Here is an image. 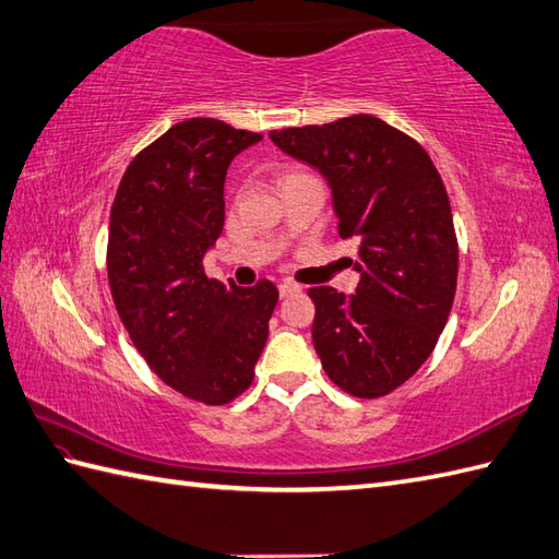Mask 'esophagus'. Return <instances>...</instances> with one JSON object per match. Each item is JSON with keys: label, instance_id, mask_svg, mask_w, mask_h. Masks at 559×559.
Here are the masks:
<instances>
[{"label": "esophagus", "instance_id": "esophagus-1", "mask_svg": "<svg viewBox=\"0 0 559 559\" xmlns=\"http://www.w3.org/2000/svg\"><path fill=\"white\" fill-rule=\"evenodd\" d=\"M302 288L297 283H293V281H283L281 285H278V293H281V297H288V295H295V293H300Z\"/></svg>", "mask_w": 559, "mask_h": 559}]
</instances>
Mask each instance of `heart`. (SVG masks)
I'll use <instances>...</instances> for the list:
<instances>
[{"label":"heart","mask_w":559,"mask_h":559,"mask_svg":"<svg viewBox=\"0 0 559 559\" xmlns=\"http://www.w3.org/2000/svg\"><path fill=\"white\" fill-rule=\"evenodd\" d=\"M305 171H285L283 176H281V183H283V180H288V178H295V176H302Z\"/></svg>","instance_id":"heart-1"}]
</instances>
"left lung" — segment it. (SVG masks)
Returning a JSON list of instances; mask_svg holds the SVG:
<instances>
[{
	"label": "left lung",
	"instance_id": "1",
	"mask_svg": "<svg viewBox=\"0 0 559 559\" xmlns=\"http://www.w3.org/2000/svg\"><path fill=\"white\" fill-rule=\"evenodd\" d=\"M269 135L329 178L341 238L357 248L353 295L309 288L321 367L355 397L393 393L431 357L455 300L460 248L443 178L417 140L369 114Z\"/></svg>",
	"mask_w": 559,
	"mask_h": 559
}]
</instances>
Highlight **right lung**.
Here are the masks:
<instances>
[{
    "instance_id": "add662e5",
    "label": "right lung",
    "mask_w": 559,
    "mask_h": 559,
    "mask_svg": "<svg viewBox=\"0 0 559 559\" xmlns=\"http://www.w3.org/2000/svg\"><path fill=\"white\" fill-rule=\"evenodd\" d=\"M262 140L216 119H188L135 154L116 190L107 274L116 311L147 367L202 405H228L254 381L278 302L262 278L236 288L204 274L224 230L230 159Z\"/></svg>"
}]
</instances>
